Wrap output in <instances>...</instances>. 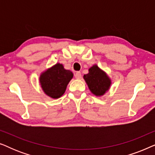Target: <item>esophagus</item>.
I'll list each match as a JSON object with an SVG mask.
<instances>
[{
    "mask_svg": "<svg viewBox=\"0 0 155 155\" xmlns=\"http://www.w3.org/2000/svg\"><path fill=\"white\" fill-rule=\"evenodd\" d=\"M75 77L76 79H78V80L81 79V78H82L81 73H80V72H77V73L75 74Z\"/></svg>",
    "mask_w": 155,
    "mask_h": 155,
    "instance_id": "obj_1",
    "label": "esophagus"
}]
</instances>
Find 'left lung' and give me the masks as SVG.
I'll return each instance as SVG.
<instances>
[{"instance_id": "1", "label": "left lung", "mask_w": 155, "mask_h": 155, "mask_svg": "<svg viewBox=\"0 0 155 155\" xmlns=\"http://www.w3.org/2000/svg\"><path fill=\"white\" fill-rule=\"evenodd\" d=\"M91 92L96 96H102L109 90L111 80L107 73L94 65L89 69V73L83 76Z\"/></svg>"}]
</instances>
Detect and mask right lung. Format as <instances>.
<instances>
[{"instance_id": "obj_1", "label": "right lung", "mask_w": 155, "mask_h": 155, "mask_svg": "<svg viewBox=\"0 0 155 155\" xmlns=\"http://www.w3.org/2000/svg\"><path fill=\"white\" fill-rule=\"evenodd\" d=\"M73 77V73L71 71L65 70L61 63H56L41 74L39 82L47 96L58 99L64 94Z\"/></svg>"}]
</instances>
